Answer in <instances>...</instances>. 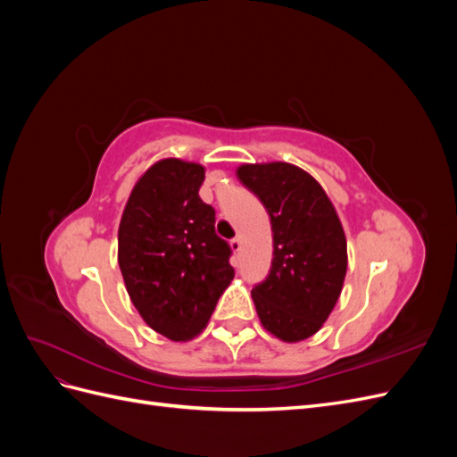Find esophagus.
Masks as SVG:
<instances>
[{
  "label": "esophagus",
  "mask_w": 457,
  "mask_h": 457,
  "mask_svg": "<svg viewBox=\"0 0 457 457\" xmlns=\"http://www.w3.org/2000/svg\"><path fill=\"white\" fill-rule=\"evenodd\" d=\"M230 247H232V252H234V253H238V252L242 250V240H240L238 237H237V238H232V240H230Z\"/></svg>",
  "instance_id": "obj_1"
}]
</instances>
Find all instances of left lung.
<instances>
[{"instance_id": "obj_1", "label": "left lung", "mask_w": 457, "mask_h": 457, "mask_svg": "<svg viewBox=\"0 0 457 457\" xmlns=\"http://www.w3.org/2000/svg\"><path fill=\"white\" fill-rule=\"evenodd\" d=\"M240 183L265 205L272 227V262L252 297L261 324L295 343L322 328L347 272V240L324 188L292 163H245Z\"/></svg>"}]
</instances>
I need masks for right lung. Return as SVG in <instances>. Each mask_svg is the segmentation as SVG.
Wrapping results in <instances>:
<instances>
[{
  "instance_id": "1",
  "label": "right lung",
  "mask_w": 457,
  "mask_h": 457,
  "mask_svg": "<svg viewBox=\"0 0 457 457\" xmlns=\"http://www.w3.org/2000/svg\"><path fill=\"white\" fill-rule=\"evenodd\" d=\"M200 163L168 158L137 181L118 230V262L143 320L171 341L198 336L234 278L230 245L198 190Z\"/></svg>"
}]
</instances>
